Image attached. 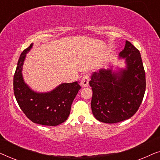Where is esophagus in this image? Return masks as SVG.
<instances>
[{
	"instance_id": "obj_1",
	"label": "esophagus",
	"mask_w": 160,
	"mask_h": 160,
	"mask_svg": "<svg viewBox=\"0 0 160 160\" xmlns=\"http://www.w3.org/2000/svg\"><path fill=\"white\" fill-rule=\"evenodd\" d=\"M89 77L88 74H84V76H82V81H81V83H82V85L83 87H88L89 86Z\"/></svg>"
}]
</instances>
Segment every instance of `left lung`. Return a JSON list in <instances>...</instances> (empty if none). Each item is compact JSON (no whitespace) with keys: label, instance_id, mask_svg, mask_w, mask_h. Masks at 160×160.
I'll list each match as a JSON object with an SVG mask.
<instances>
[{"label":"left lung","instance_id":"left-lung-1","mask_svg":"<svg viewBox=\"0 0 160 160\" xmlns=\"http://www.w3.org/2000/svg\"><path fill=\"white\" fill-rule=\"evenodd\" d=\"M120 56L126 58V70L119 73L100 70L89 82L92 89V111L104 123H118L132 117L145 94L146 74L139 50L126 41Z\"/></svg>","mask_w":160,"mask_h":160}]
</instances>
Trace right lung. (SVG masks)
I'll return each mask as SVG.
<instances>
[{
    "label": "right lung",
    "instance_id": "add662e5",
    "mask_svg": "<svg viewBox=\"0 0 160 160\" xmlns=\"http://www.w3.org/2000/svg\"><path fill=\"white\" fill-rule=\"evenodd\" d=\"M32 43L22 52L14 75V93L19 108L33 123L41 125L57 126L68 119L72 102L81 89L78 82L64 83L53 91L36 93L24 82L22 76V64L26 53Z\"/></svg>",
    "mask_w": 160,
    "mask_h": 160
}]
</instances>
